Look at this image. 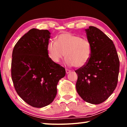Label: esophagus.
<instances>
[{
  "label": "esophagus",
  "mask_w": 127,
  "mask_h": 127,
  "mask_svg": "<svg viewBox=\"0 0 127 127\" xmlns=\"http://www.w3.org/2000/svg\"><path fill=\"white\" fill-rule=\"evenodd\" d=\"M65 70H66V74L69 73H70V72H71V70H70V69H66Z\"/></svg>",
  "instance_id": "34e87169"
}]
</instances>
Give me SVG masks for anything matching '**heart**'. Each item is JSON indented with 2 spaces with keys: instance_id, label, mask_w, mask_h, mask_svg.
Returning a JSON list of instances; mask_svg holds the SVG:
<instances>
[{
  "instance_id": "heart-1",
  "label": "heart",
  "mask_w": 127,
  "mask_h": 127,
  "mask_svg": "<svg viewBox=\"0 0 127 127\" xmlns=\"http://www.w3.org/2000/svg\"><path fill=\"white\" fill-rule=\"evenodd\" d=\"M47 51L49 58L55 63H58L65 55V63L68 65L82 67L89 62L92 48L86 38L67 32L58 36L56 41H49Z\"/></svg>"
}]
</instances>
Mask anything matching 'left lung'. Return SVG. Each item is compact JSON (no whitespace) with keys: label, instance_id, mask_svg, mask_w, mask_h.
I'll return each instance as SVG.
<instances>
[{"label":"left lung","instance_id":"left-lung-1","mask_svg":"<svg viewBox=\"0 0 127 127\" xmlns=\"http://www.w3.org/2000/svg\"><path fill=\"white\" fill-rule=\"evenodd\" d=\"M92 54L88 63L76 70V90L86 102L99 104L108 98L117 87L119 60L113 41L97 28L85 29Z\"/></svg>","mask_w":127,"mask_h":127}]
</instances>
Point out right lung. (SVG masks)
<instances>
[{"label":"right lung","mask_w":127,"mask_h":127,"mask_svg":"<svg viewBox=\"0 0 127 127\" xmlns=\"http://www.w3.org/2000/svg\"><path fill=\"white\" fill-rule=\"evenodd\" d=\"M50 34L47 30H30L16 43L12 53L11 75L15 90L27 104L38 108L53 101L58 82L65 75V68L48 56Z\"/></svg>","instance_id":"add662e5"}]
</instances>
